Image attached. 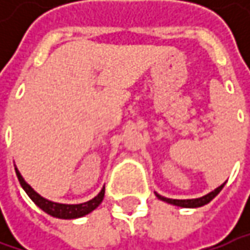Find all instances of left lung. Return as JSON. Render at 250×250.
I'll list each match as a JSON object with an SVG mask.
<instances>
[{
	"mask_svg": "<svg viewBox=\"0 0 250 250\" xmlns=\"http://www.w3.org/2000/svg\"><path fill=\"white\" fill-rule=\"evenodd\" d=\"M224 185H226V182L221 184L218 188H216L214 190L208 192L205 196L196 197V199H168V197L161 196V195L156 193V192H154V193H156V196L159 197L160 200H163V202H166V203H169V205H174V206L178 207H187V208H195V207L205 206L208 202H211V200L221 192V189L224 188Z\"/></svg>",
	"mask_w": 250,
	"mask_h": 250,
	"instance_id": "obj_1",
	"label": "left lung"
}]
</instances>
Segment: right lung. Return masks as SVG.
I'll return each instance as SVG.
<instances>
[{
	"label": "right lung",
	"mask_w": 250,
	"mask_h": 250,
	"mask_svg": "<svg viewBox=\"0 0 250 250\" xmlns=\"http://www.w3.org/2000/svg\"><path fill=\"white\" fill-rule=\"evenodd\" d=\"M15 172H16V177L19 179V182H21V185L23 188V190L27 193V196L33 200L34 205L37 207H40L47 214L57 217V218L73 220V218H79V217L86 216V214L91 213L94 208H97L99 205L103 202V199H104V187H103V189L99 192L97 196H94L91 200L84 202V203H79V205H65V203L51 202V200L45 199L42 195H39L33 188L24 181V178L22 177V174L19 172V169L16 167H15Z\"/></svg>",
	"instance_id": "add662e5"
}]
</instances>
